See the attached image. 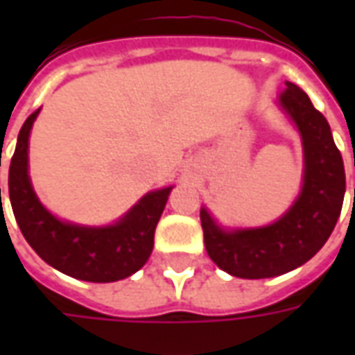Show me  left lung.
Here are the masks:
<instances>
[{
    "label": "left lung",
    "mask_w": 355,
    "mask_h": 355,
    "mask_svg": "<svg viewBox=\"0 0 355 355\" xmlns=\"http://www.w3.org/2000/svg\"><path fill=\"white\" fill-rule=\"evenodd\" d=\"M277 104L302 140V188L277 220L259 228H223L200 211L205 249L216 266L236 277L262 279L302 266L325 245L343 209L346 177L331 127L308 94L287 81Z\"/></svg>",
    "instance_id": "8db88e82"
}]
</instances>
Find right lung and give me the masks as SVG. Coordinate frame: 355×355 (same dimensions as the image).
Wrapping results in <instances>:
<instances>
[{
  "mask_svg": "<svg viewBox=\"0 0 355 355\" xmlns=\"http://www.w3.org/2000/svg\"><path fill=\"white\" fill-rule=\"evenodd\" d=\"M37 114L22 125L9 167V200L22 236L49 266L81 282H119L139 272L152 254L155 226L173 186L148 192L108 226L58 218L43 207L28 175V140Z\"/></svg>",
  "mask_w": 355,
  "mask_h": 355,
  "instance_id": "right-lung-1",
  "label": "right lung"
}]
</instances>
